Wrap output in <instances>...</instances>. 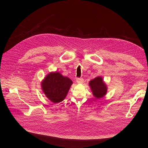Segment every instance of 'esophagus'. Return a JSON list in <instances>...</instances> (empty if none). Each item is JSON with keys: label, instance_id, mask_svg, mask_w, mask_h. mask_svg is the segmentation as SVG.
<instances>
[{"label": "esophagus", "instance_id": "1", "mask_svg": "<svg viewBox=\"0 0 148 148\" xmlns=\"http://www.w3.org/2000/svg\"><path fill=\"white\" fill-rule=\"evenodd\" d=\"M77 82L78 83V84H83L84 83V79L83 78H78L77 79Z\"/></svg>", "mask_w": 148, "mask_h": 148}]
</instances>
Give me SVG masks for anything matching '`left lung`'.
I'll return each instance as SVG.
<instances>
[{
	"instance_id": "8db88e82",
	"label": "left lung",
	"mask_w": 148,
	"mask_h": 148,
	"mask_svg": "<svg viewBox=\"0 0 148 148\" xmlns=\"http://www.w3.org/2000/svg\"><path fill=\"white\" fill-rule=\"evenodd\" d=\"M89 84L92 92L93 96L96 99H99L106 95L107 88L101 77H96L91 80Z\"/></svg>"
}]
</instances>
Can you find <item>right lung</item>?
Listing matches in <instances>:
<instances>
[{"label":"right lung","instance_id":"obj_1","mask_svg":"<svg viewBox=\"0 0 148 148\" xmlns=\"http://www.w3.org/2000/svg\"><path fill=\"white\" fill-rule=\"evenodd\" d=\"M73 82L59 72L49 73L41 83L42 91L48 99L54 103L63 101Z\"/></svg>","mask_w":148,"mask_h":148}]
</instances>
